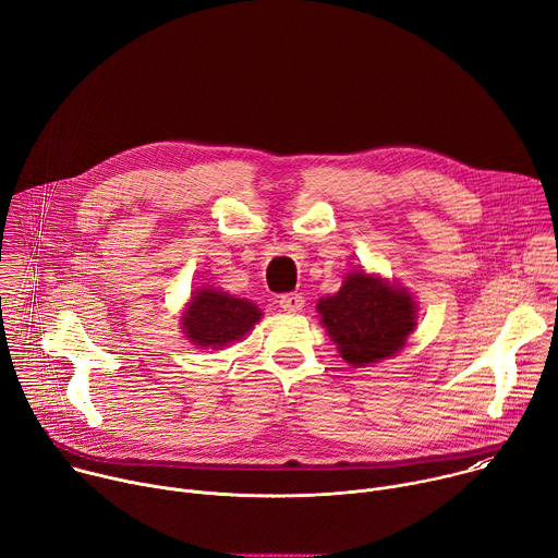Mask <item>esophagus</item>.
<instances>
[{
	"instance_id": "1",
	"label": "esophagus",
	"mask_w": 558,
	"mask_h": 558,
	"mask_svg": "<svg viewBox=\"0 0 558 558\" xmlns=\"http://www.w3.org/2000/svg\"><path fill=\"white\" fill-rule=\"evenodd\" d=\"M278 304L282 311H289V313H295L304 306V298L300 293H284L278 298Z\"/></svg>"
}]
</instances>
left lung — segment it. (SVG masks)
Instances as JSON below:
<instances>
[{
	"mask_svg": "<svg viewBox=\"0 0 558 558\" xmlns=\"http://www.w3.org/2000/svg\"><path fill=\"white\" fill-rule=\"evenodd\" d=\"M317 311L340 355L355 368L392 357L417 327L413 295L364 271L347 274L340 291L320 298Z\"/></svg>",
	"mask_w": 558,
	"mask_h": 558,
	"instance_id": "obj_1",
	"label": "left lung"
}]
</instances>
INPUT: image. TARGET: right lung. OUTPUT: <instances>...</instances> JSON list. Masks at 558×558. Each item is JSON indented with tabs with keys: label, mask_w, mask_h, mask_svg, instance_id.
<instances>
[{
	"label": "right lung",
	"mask_w": 558,
	"mask_h": 558,
	"mask_svg": "<svg viewBox=\"0 0 558 558\" xmlns=\"http://www.w3.org/2000/svg\"><path fill=\"white\" fill-rule=\"evenodd\" d=\"M263 311L245 300L216 289L194 291L183 311V333L198 349H220L245 338L260 320Z\"/></svg>",
	"instance_id": "add662e5"
}]
</instances>
